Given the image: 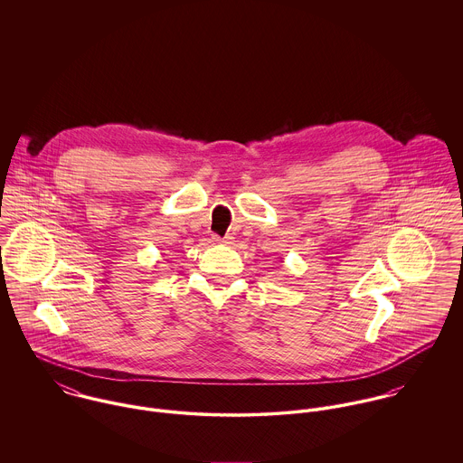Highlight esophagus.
Returning a JSON list of instances; mask_svg holds the SVG:
<instances>
[{"label": "esophagus", "instance_id": "obj_1", "mask_svg": "<svg viewBox=\"0 0 463 463\" xmlns=\"http://www.w3.org/2000/svg\"><path fill=\"white\" fill-rule=\"evenodd\" d=\"M212 241L217 242V244H233V237H232V235H226V237H222V239L217 237V235H213Z\"/></svg>", "mask_w": 463, "mask_h": 463}]
</instances>
